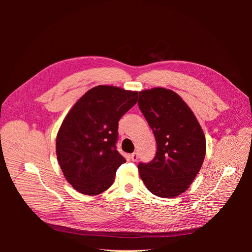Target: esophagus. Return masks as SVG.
Masks as SVG:
<instances>
[{"mask_svg":"<svg viewBox=\"0 0 252 252\" xmlns=\"http://www.w3.org/2000/svg\"><path fill=\"white\" fill-rule=\"evenodd\" d=\"M130 158L132 159L133 162H136V161H138V158H139V156H138V154H136V152H133V154L130 156Z\"/></svg>","mask_w":252,"mask_h":252,"instance_id":"obj_1","label":"esophagus"}]
</instances>
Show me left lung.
<instances>
[{"label": "left lung", "mask_w": 252, "mask_h": 252, "mask_svg": "<svg viewBox=\"0 0 252 252\" xmlns=\"http://www.w3.org/2000/svg\"><path fill=\"white\" fill-rule=\"evenodd\" d=\"M138 104L157 141L152 161L138 165L141 179L157 196H178L189 188L204 162L203 129L172 90L158 87L140 91Z\"/></svg>", "instance_id": "left-lung-1"}]
</instances>
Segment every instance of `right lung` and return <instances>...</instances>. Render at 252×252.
<instances>
[{"instance_id":"right-lung-1","label":"right lung","mask_w":252,"mask_h":252,"mask_svg":"<svg viewBox=\"0 0 252 252\" xmlns=\"http://www.w3.org/2000/svg\"><path fill=\"white\" fill-rule=\"evenodd\" d=\"M138 101L136 91L100 85L73 105L57 135V158L77 191L96 195L107 190L126 162L117 150L119 121Z\"/></svg>"}]
</instances>
